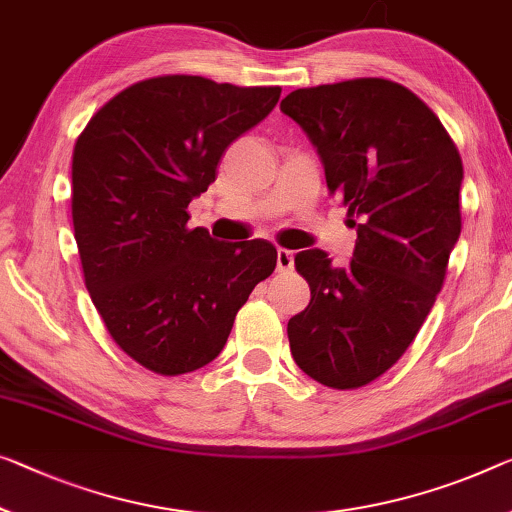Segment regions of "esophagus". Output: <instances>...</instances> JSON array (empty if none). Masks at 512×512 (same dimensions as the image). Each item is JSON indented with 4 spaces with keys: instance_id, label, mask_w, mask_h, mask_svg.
<instances>
[{
    "instance_id": "esophagus-1",
    "label": "esophagus",
    "mask_w": 512,
    "mask_h": 512,
    "mask_svg": "<svg viewBox=\"0 0 512 512\" xmlns=\"http://www.w3.org/2000/svg\"><path fill=\"white\" fill-rule=\"evenodd\" d=\"M295 265V254L288 249H277V272H290Z\"/></svg>"
}]
</instances>
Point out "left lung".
Returning a JSON list of instances; mask_svg holds the SVG:
<instances>
[{"label":"left lung","instance_id":"obj_1","mask_svg":"<svg viewBox=\"0 0 512 512\" xmlns=\"http://www.w3.org/2000/svg\"><path fill=\"white\" fill-rule=\"evenodd\" d=\"M325 164L357 245L348 265L295 256L311 302L288 320L295 364L332 389H359L405 355L462 229V157L435 112L403 84L357 77L281 100Z\"/></svg>","mask_w":512,"mask_h":512}]
</instances>
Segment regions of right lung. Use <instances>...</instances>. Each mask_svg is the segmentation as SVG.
Masks as SVG:
<instances>
[{"label":"right lung","mask_w":512,"mask_h":512,"mask_svg":"<svg viewBox=\"0 0 512 512\" xmlns=\"http://www.w3.org/2000/svg\"><path fill=\"white\" fill-rule=\"evenodd\" d=\"M279 96V86L160 75L116 93L75 141L70 208L86 290L114 343L148 371L210 364L277 267L270 242L190 229L187 206Z\"/></svg>","instance_id":"add662e5"}]
</instances>
